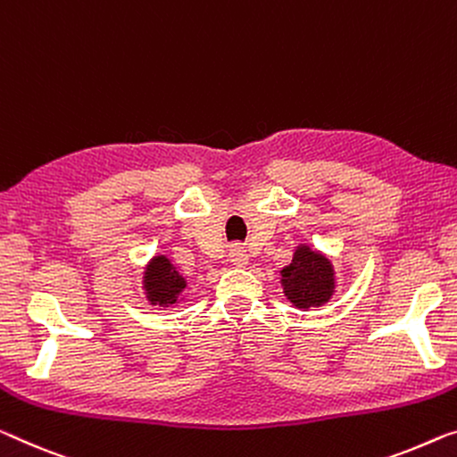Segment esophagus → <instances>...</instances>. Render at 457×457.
Wrapping results in <instances>:
<instances>
[{
	"instance_id": "1",
	"label": "esophagus",
	"mask_w": 457,
	"mask_h": 457,
	"mask_svg": "<svg viewBox=\"0 0 457 457\" xmlns=\"http://www.w3.org/2000/svg\"><path fill=\"white\" fill-rule=\"evenodd\" d=\"M230 263L237 265V268H245V265L249 263V255L247 251H245V247H241V245H235L233 249H230Z\"/></svg>"
}]
</instances>
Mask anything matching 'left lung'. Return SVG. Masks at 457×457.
<instances>
[{
	"mask_svg": "<svg viewBox=\"0 0 457 457\" xmlns=\"http://www.w3.org/2000/svg\"><path fill=\"white\" fill-rule=\"evenodd\" d=\"M284 294L294 306H322L335 292V271L328 259L308 245H300L292 263L282 271Z\"/></svg>",
	"mask_w": 457,
	"mask_h": 457,
	"instance_id": "left-lung-1",
	"label": "left lung"
}]
</instances>
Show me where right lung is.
I'll return each mask as SVG.
<instances>
[{"mask_svg":"<svg viewBox=\"0 0 457 457\" xmlns=\"http://www.w3.org/2000/svg\"><path fill=\"white\" fill-rule=\"evenodd\" d=\"M145 290L151 304L171 306L178 304V296L186 287L184 276L173 268V263L165 255L151 259L145 271Z\"/></svg>","mask_w":457,"mask_h":457,"instance_id":"1","label":"right lung"}]
</instances>
